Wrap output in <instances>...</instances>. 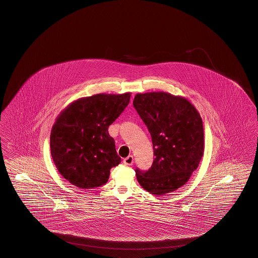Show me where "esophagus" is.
I'll return each instance as SVG.
<instances>
[{"instance_id":"obj_1","label":"esophagus","mask_w":258,"mask_h":258,"mask_svg":"<svg viewBox=\"0 0 258 258\" xmlns=\"http://www.w3.org/2000/svg\"><path fill=\"white\" fill-rule=\"evenodd\" d=\"M133 156L132 155H130V156L126 157L125 158L124 160H123V163L125 164V165H133Z\"/></svg>"}]
</instances>
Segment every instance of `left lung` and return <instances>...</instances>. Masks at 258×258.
Masks as SVG:
<instances>
[{
    "instance_id": "obj_1",
    "label": "left lung",
    "mask_w": 258,
    "mask_h": 258,
    "mask_svg": "<svg viewBox=\"0 0 258 258\" xmlns=\"http://www.w3.org/2000/svg\"><path fill=\"white\" fill-rule=\"evenodd\" d=\"M133 106L148 126L154 150L149 170L135 169L137 180L150 194L171 193L187 182L202 160V117L187 99L164 92L137 94Z\"/></svg>"
}]
</instances>
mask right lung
I'll return each instance as SVG.
<instances>
[{
    "instance_id": "right-lung-1",
    "label": "right lung",
    "mask_w": 258,
    "mask_h": 258,
    "mask_svg": "<svg viewBox=\"0 0 258 258\" xmlns=\"http://www.w3.org/2000/svg\"><path fill=\"white\" fill-rule=\"evenodd\" d=\"M131 93L83 97L60 112L50 135L51 155L64 179L80 189L105 184L121 163L108 127L124 111Z\"/></svg>"
}]
</instances>
